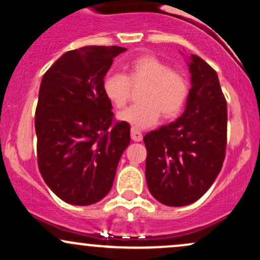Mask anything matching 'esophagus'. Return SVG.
<instances>
[{"label": "esophagus", "mask_w": 260, "mask_h": 260, "mask_svg": "<svg viewBox=\"0 0 260 260\" xmlns=\"http://www.w3.org/2000/svg\"><path fill=\"white\" fill-rule=\"evenodd\" d=\"M131 137H132L134 142H140V140L143 139L142 132L138 129H136V128H132V129H131Z\"/></svg>", "instance_id": "obj_1"}]
</instances>
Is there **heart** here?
Returning a JSON list of instances; mask_svg holds the SVG:
<instances>
[{
	"instance_id": "b5f03b06",
	"label": "heart",
	"mask_w": 260,
	"mask_h": 260,
	"mask_svg": "<svg viewBox=\"0 0 260 260\" xmlns=\"http://www.w3.org/2000/svg\"><path fill=\"white\" fill-rule=\"evenodd\" d=\"M133 86L144 85L138 105L118 113V120L133 128H147L159 121L160 115L171 120L186 105L189 84L184 74L172 70L168 62L154 55H142L127 66V76L110 73L104 78L103 92L116 109H123Z\"/></svg>"
}]
</instances>
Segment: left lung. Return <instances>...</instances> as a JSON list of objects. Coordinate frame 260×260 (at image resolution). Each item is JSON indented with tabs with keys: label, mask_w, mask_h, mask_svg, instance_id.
<instances>
[{
	"label": "left lung",
	"mask_w": 260,
	"mask_h": 260,
	"mask_svg": "<svg viewBox=\"0 0 260 260\" xmlns=\"http://www.w3.org/2000/svg\"><path fill=\"white\" fill-rule=\"evenodd\" d=\"M192 88L178 120L144 136L145 178L156 201L183 207L198 201L221 171L228 140V105L217 74L190 56Z\"/></svg>",
	"instance_id": "8db88e82"
}]
</instances>
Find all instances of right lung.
<instances>
[{"instance_id":"obj_1","label":"right lung","mask_w":260,"mask_h":260,"mask_svg":"<svg viewBox=\"0 0 260 260\" xmlns=\"http://www.w3.org/2000/svg\"><path fill=\"white\" fill-rule=\"evenodd\" d=\"M127 49L85 46L62 55L44 74L35 111L38 166L58 198L90 205L111 189L129 124L115 121L103 82Z\"/></svg>"}]
</instances>
